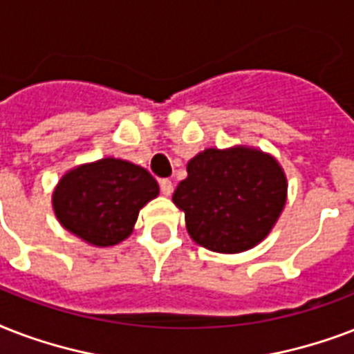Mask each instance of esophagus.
I'll return each instance as SVG.
<instances>
[{
  "instance_id": "1",
  "label": "esophagus",
  "mask_w": 354,
  "mask_h": 354,
  "mask_svg": "<svg viewBox=\"0 0 354 354\" xmlns=\"http://www.w3.org/2000/svg\"><path fill=\"white\" fill-rule=\"evenodd\" d=\"M160 192H162L164 196H171V192H174V183L169 179H160Z\"/></svg>"
}]
</instances>
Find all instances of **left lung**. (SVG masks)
<instances>
[{
  "label": "left lung",
  "mask_w": 354,
  "mask_h": 354,
  "mask_svg": "<svg viewBox=\"0 0 354 354\" xmlns=\"http://www.w3.org/2000/svg\"><path fill=\"white\" fill-rule=\"evenodd\" d=\"M174 192L186 229L216 253H240L262 242L286 201V177L277 160L249 147L207 149L188 162Z\"/></svg>",
  "instance_id": "1"
}]
</instances>
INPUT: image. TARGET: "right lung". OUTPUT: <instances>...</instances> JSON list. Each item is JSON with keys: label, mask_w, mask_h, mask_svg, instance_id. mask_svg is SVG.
Masks as SVG:
<instances>
[{"label": "right lung", "mask_w": 354, "mask_h": 354, "mask_svg": "<svg viewBox=\"0 0 354 354\" xmlns=\"http://www.w3.org/2000/svg\"><path fill=\"white\" fill-rule=\"evenodd\" d=\"M158 196L147 169L120 158H103L68 171L53 194L64 229L92 245H116L131 234L140 208Z\"/></svg>", "instance_id": "add662e5"}]
</instances>
